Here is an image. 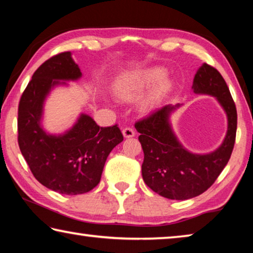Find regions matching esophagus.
Masks as SVG:
<instances>
[{"label":"esophagus","mask_w":253,"mask_h":253,"mask_svg":"<svg viewBox=\"0 0 253 253\" xmlns=\"http://www.w3.org/2000/svg\"><path fill=\"white\" fill-rule=\"evenodd\" d=\"M123 135H124V137H125V138H130V137L135 136V131H134V129H132V128L126 127V128H124V129H123Z\"/></svg>","instance_id":"obj_1"}]
</instances>
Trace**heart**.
Returning <instances> with one entry per match:
<instances>
[{
	"mask_svg": "<svg viewBox=\"0 0 253 253\" xmlns=\"http://www.w3.org/2000/svg\"><path fill=\"white\" fill-rule=\"evenodd\" d=\"M153 85L152 90L140 101V109L149 113L161 106L172 89V81L166 77V70L163 68L155 67L144 71L126 72L115 84V93L119 99L134 100L142 97Z\"/></svg>",
	"mask_w": 253,
	"mask_h": 253,
	"instance_id": "1",
	"label": "heart"
}]
</instances>
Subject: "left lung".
<instances>
[{
  "instance_id": "obj_1",
  "label": "left lung",
  "mask_w": 253,
  "mask_h": 253,
  "mask_svg": "<svg viewBox=\"0 0 253 253\" xmlns=\"http://www.w3.org/2000/svg\"><path fill=\"white\" fill-rule=\"evenodd\" d=\"M192 89L198 95L215 98L226 115V134L216 149L196 154L179 142L170 116L182 104L163 107L135 125L144 151V182L157 194L169 200H188L207 191L228 164L235 142L237 108L220 72L203 63L194 76Z\"/></svg>"
}]
</instances>
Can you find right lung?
Segmentation results:
<instances>
[{"mask_svg":"<svg viewBox=\"0 0 253 253\" xmlns=\"http://www.w3.org/2000/svg\"><path fill=\"white\" fill-rule=\"evenodd\" d=\"M81 77L71 52L54 55L34 72L19 104L18 139L24 160L42 185L66 195L97 186L107 157L124 139L117 125L99 127L84 113L60 134L46 131L43 114L51 91Z\"/></svg>","mask_w":253,"mask_h":253,"instance_id":"right-lung-1","label":"right lung"}]
</instances>
